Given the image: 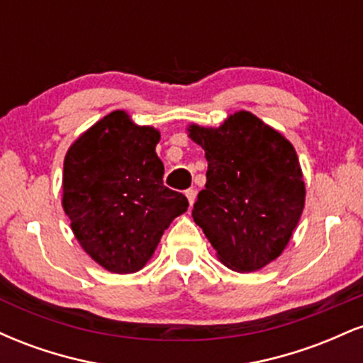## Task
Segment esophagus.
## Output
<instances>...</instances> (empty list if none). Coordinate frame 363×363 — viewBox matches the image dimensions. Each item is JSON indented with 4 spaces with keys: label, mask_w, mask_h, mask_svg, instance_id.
Wrapping results in <instances>:
<instances>
[{
    "label": "esophagus",
    "mask_w": 363,
    "mask_h": 363,
    "mask_svg": "<svg viewBox=\"0 0 363 363\" xmlns=\"http://www.w3.org/2000/svg\"><path fill=\"white\" fill-rule=\"evenodd\" d=\"M184 194H186L187 201H189V206H193V203H194V198H196V191H194V189H187Z\"/></svg>",
    "instance_id": "esophagus-1"
}]
</instances>
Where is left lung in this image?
<instances>
[{
    "label": "left lung",
    "instance_id": "left-lung-1",
    "mask_svg": "<svg viewBox=\"0 0 363 363\" xmlns=\"http://www.w3.org/2000/svg\"><path fill=\"white\" fill-rule=\"evenodd\" d=\"M187 133L208 160L194 222L227 268H264L290 242L306 205L294 145L247 111L234 112L218 128L189 124Z\"/></svg>",
    "mask_w": 363,
    "mask_h": 363
}]
</instances>
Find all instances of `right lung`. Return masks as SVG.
Listing matches in <instances>:
<instances>
[{
  "mask_svg": "<svg viewBox=\"0 0 363 363\" xmlns=\"http://www.w3.org/2000/svg\"><path fill=\"white\" fill-rule=\"evenodd\" d=\"M158 141V129L114 111L66 152L62 208L83 251L111 273L140 272L189 206L184 194L164 186Z\"/></svg>",
  "mask_w": 363,
  "mask_h": 363,
  "instance_id": "obj_1",
  "label": "right lung"
}]
</instances>
